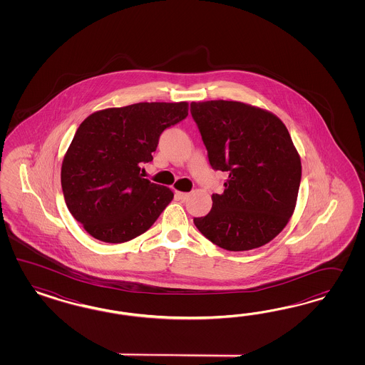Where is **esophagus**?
<instances>
[{
  "label": "esophagus",
  "mask_w": 365,
  "mask_h": 365,
  "mask_svg": "<svg viewBox=\"0 0 365 365\" xmlns=\"http://www.w3.org/2000/svg\"><path fill=\"white\" fill-rule=\"evenodd\" d=\"M175 197L179 200H186V199L190 197V194L188 192H180V191H175Z\"/></svg>",
  "instance_id": "1"
}]
</instances>
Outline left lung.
Segmentation results:
<instances>
[{"label":"left lung","mask_w":365,"mask_h":365,"mask_svg":"<svg viewBox=\"0 0 365 365\" xmlns=\"http://www.w3.org/2000/svg\"><path fill=\"white\" fill-rule=\"evenodd\" d=\"M192 119L210 166L226 171L222 194L194 218L209 241L230 252L252 250L284 230L299 195L301 160L285 124L269 110L227 101H192Z\"/></svg>","instance_id":"8db88e82"}]
</instances>
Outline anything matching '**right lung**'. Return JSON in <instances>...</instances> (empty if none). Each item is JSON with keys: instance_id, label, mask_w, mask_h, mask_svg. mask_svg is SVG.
Listing matches in <instances>:
<instances>
[{"instance_id": "1", "label": "right lung", "mask_w": 365, "mask_h": 365, "mask_svg": "<svg viewBox=\"0 0 365 365\" xmlns=\"http://www.w3.org/2000/svg\"><path fill=\"white\" fill-rule=\"evenodd\" d=\"M188 104L136 103L98 110L80 124L61 166L66 207L86 232L108 243L147 232L174 192L144 179L162 133L186 119Z\"/></svg>"}]
</instances>
